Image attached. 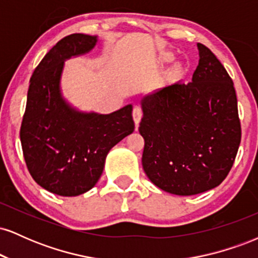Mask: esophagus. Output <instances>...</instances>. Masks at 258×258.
<instances>
[{"label":"esophagus","instance_id":"1","mask_svg":"<svg viewBox=\"0 0 258 258\" xmlns=\"http://www.w3.org/2000/svg\"><path fill=\"white\" fill-rule=\"evenodd\" d=\"M132 116H133V121H135L136 126L138 127L139 122H141V119H142V110L138 108V106H135V108H133Z\"/></svg>","mask_w":258,"mask_h":258}]
</instances>
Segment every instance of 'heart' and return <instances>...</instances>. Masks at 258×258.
Returning <instances> with one entry per match:
<instances>
[{"mask_svg":"<svg viewBox=\"0 0 258 258\" xmlns=\"http://www.w3.org/2000/svg\"><path fill=\"white\" fill-rule=\"evenodd\" d=\"M173 59V54L168 51H161L159 52L158 58H156V61L160 65H164L170 63L171 60ZM186 73V68L183 61H173L172 64L168 67V69L165 73V80L170 84H174V82H178L185 76Z\"/></svg>","mask_w":258,"mask_h":258,"instance_id":"b5f03b06","label":"heart"}]
</instances>
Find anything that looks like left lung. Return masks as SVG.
<instances>
[{"label":"left lung","mask_w":258,"mask_h":258,"mask_svg":"<svg viewBox=\"0 0 258 258\" xmlns=\"http://www.w3.org/2000/svg\"><path fill=\"white\" fill-rule=\"evenodd\" d=\"M198 49L191 82L168 85L141 99L144 172L160 189L183 197L220 185L241 139L232 79L206 46L198 43Z\"/></svg>","instance_id":"obj_1"}]
</instances>
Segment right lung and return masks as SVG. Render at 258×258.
I'll list each match as a JSON object with an SVG mask.
<instances>
[{
    "label": "right lung",
    "mask_w": 258,
    "mask_h": 258,
    "mask_svg": "<svg viewBox=\"0 0 258 258\" xmlns=\"http://www.w3.org/2000/svg\"><path fill=\"white\" fill-rule=\"evenodd\" d=\"M98 36L73 34L44 55L30 79L20 142L32 178L60 197L96 185L114 146L135 131L132 104L110 114L81 111L63 97L64 63L96 47Z\"/></svg>",
    "instance_id": "add662e5"
}]
</instances>
